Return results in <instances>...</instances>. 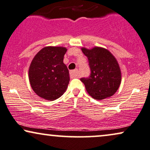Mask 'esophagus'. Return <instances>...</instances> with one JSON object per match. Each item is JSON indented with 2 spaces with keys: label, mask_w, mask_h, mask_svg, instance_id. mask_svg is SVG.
Segmentation results:
<instances>
[{
  "label": "esophagus",
  "mask_w": 150,
  "mask_h": 150,
  "mask_svg": "<svg viewBox=\"0 0 150 150\" xmlns=\"http://www.w3.org/2000/svg\"><path fill=\"white\" fill-rule=\"evenodd\" d=\"M70 74H71V76L72 77H77V70H73V71H71L70 72Z\"/></svg>",
  "instance_id": "1"
}]
</instances>
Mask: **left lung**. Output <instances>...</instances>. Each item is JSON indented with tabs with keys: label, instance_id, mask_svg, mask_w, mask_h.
Here are the masks:
<instances>
[{
	"label": "left lung",
	"instance_id": "8db88e82",
	"mask_svg": "<svg viewBox=\"0 0 150 150\" xmlns=\"http://www.w3.org/2000/svg\"><path fill=\"white\" fill-rule=\"evenodd\" d=\"M87 57L91 73L88 78H81L89 96L104 100L115 93L121 83V71L112 53L102 47L81 48Z\"/></svg>",
	"mask_w": 150,
	"mask_h": 150
}]
</instances>
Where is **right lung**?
I'll use <instances>...</instances> for the list:
<instances>
[{"label":"right lung","mask_w":150,"mask_h":150,"mask_svg":"<svg viewBox=\"0 0 150 150\" xmlns=\"http://www.w3.org/2000/svg\"><path fill=\"white\" fill-rule=\"evenodd\" d=\"M66 51L65 47L46 46L32 60L28 71L30 84L34 92L43 99H57L68 88L69 71L64 64Z\"/></svg>","instance_id":"right-lung-1"}]
</instances>
